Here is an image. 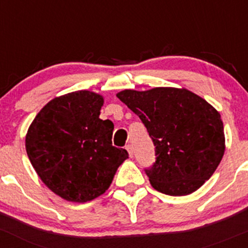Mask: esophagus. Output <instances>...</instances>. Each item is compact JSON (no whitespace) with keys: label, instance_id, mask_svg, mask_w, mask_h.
Listing matches in <instances>:
<instances>
[{"label":"esophagus","instance_id":"obj_1","mask_svg":"<svg viewBox=\"0 0 248 248\" xmlns=\"http://www.w3.org/2000/svg\"><path fill=\"white\" fill-rule=\"evenodd\" d=\"M126 150H127V152H128V155H129V157H133V147H132V145H127L126 146Z\"/></svg>","mask_w":248,"mask_h":248}]
</instances>
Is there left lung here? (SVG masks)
Returning a JSON list of instances; mask_svg holds the SVG:
<instances>
[{
    "label": "left lung",
    "instance_id": "8db88e82",
    "mask_svg": "<svg viewBox=\"0 0 248 248\" xmlns=\"http://www.w3.org/2000/svg\"><path fill=\"white\" fill-rule=\"evenodd\" d=\"M116 96L140 117L155 146V163L145 169L155 190L184 196L212 177L225 153L222 120L213 106L177 88L124 90Z\"/></svg>",
    "mask_w": 248,
    "mask_h": 248
}]
</instances>
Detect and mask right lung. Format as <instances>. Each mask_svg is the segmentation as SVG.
I'll list each match as a JSON object with an SVG mask.
<instances>
[{
	"label": "right lung",
	"mask_w": 248,
	"mask_h": 248,
	"mask_svg": "<svg viewBox=\"0 0 248 248\" xmlns=\"http://www.w3.org/2000/svg\"><path fill=\"white\" fill-rule=\"evenodd\" d=\"M103 97L80 90L53 98L28 128L26 151L49 190L70 202L84 203L106 192L128 158L111 145L114 124L101 120Z\"/></svg>",
	"instance_id": "right-lung-1"
}]
</instances>
